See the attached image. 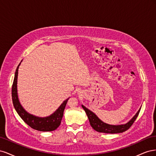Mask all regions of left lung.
Listing matches in <instances>:
<instances>
[{"label":"left lung","mask_w":156,"mask_h":156,"mask_svg":"<svg viewBox=\"0 0 156 156\" xmlns=\"http://www.w3.org/2000/svg\"><path fill=\"white\" fill-rule=\"evenodd\" d=\"M82 107L85 111L86 114L88 118V120L90 122V124L92 126V128L98 132L100 133H122L126 130L128 129L131 125L133 124V122L137 118L139 112L140 111L141 107L136 113L135 116L132 118V119L127 122V123L124 124H120V125H111L105 123V122L101 120L95 113L89 110L86 107H84L82 105Z\"/></svg>","instance_id":"obj_1"}]
</instances>
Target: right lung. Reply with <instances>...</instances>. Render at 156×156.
I'll return each mask as SVG.
<instances>
[{
	"label": "right lung",
	"mask_w": 156,
	"mask_h": 156,
	"mask_svg": "<svg viewBox=\"0 0 156 156\" xmlns=\"http://www.w3.org/2000/svg\"><path fill=\"white\" fill-rule=\"evenodd\" d=\"M21 62L18 65V66L16 69L12 89V101L14 108H15L16 111L18 113V115L21 118L22 120L24 121L27 125H29L30 127H32V128L40 131H54L56 129H57L58 126L60 125L61 120H62V119L63 117L64 108L66 105V103L69 98H68L67 100H64L57 109L48 116L39 117L30 114L29 112H28L21 105L20 100H19L17 94V84L18 69Z\"/></svg>",
	"instance_id": "1"
}]
</instances>
